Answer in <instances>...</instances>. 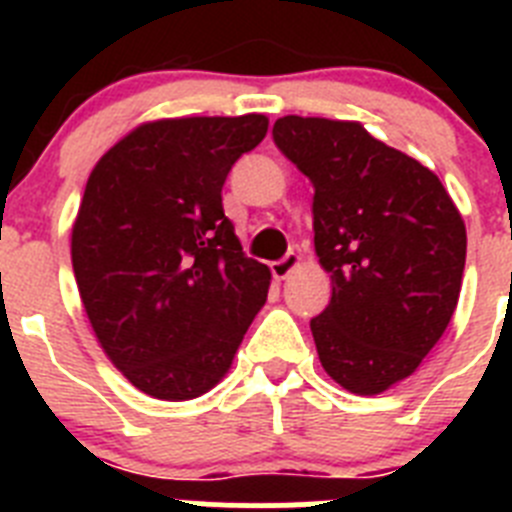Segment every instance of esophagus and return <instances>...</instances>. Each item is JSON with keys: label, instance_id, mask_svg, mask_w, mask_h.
<instances>
[{"label": "esophagus", "instance_id": "obj_1", "mask_svg": "<svg viewBox=\"0 0 512 512\" xmlns=\"http://www.w3.org/2000/svg\"><path fill=\"white\" fill-rule=\"evenodd\" d=\"M297 266H300V256H297V253H287L284 259H279L271 264V274H274V279H279V282H282V279H287L289 274L297 269Z\"/></svg>", "mask_w": 512, "mask_h": 512}]
</instances>
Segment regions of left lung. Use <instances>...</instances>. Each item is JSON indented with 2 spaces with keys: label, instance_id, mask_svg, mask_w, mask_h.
Wrapping results in <instances>:
<instances>
[{
  "label": "left lung",
  "instance_id": "8db88e82",
  "mask_svg": "<svg viewBox=\"0 0 512 512\" xmlns=\"http://www.w3.org/2000/svg\"><path fill=\"white\" fill-rule=\"evenodd\" d=\"M279 151L310 179L312 230L333 295L310 320L325 372L354 395L410 377L449 325L467 228L431 169L359 122L287 115Z\"/></svg>",
  "mask_w": 512,
  "mask_h": 512
}]
</instances>
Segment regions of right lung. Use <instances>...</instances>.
I'll return each mask as SVG.
<instances>
[{
	"mask_svg": "<svg viewBox=\"0 0 512 512\" xmlns=\"http://www.w3.org/2000/svg\"><path fill=\"white\" fill-rule=\"evenodd\" d=\"M266 128L264 115L146 122L89 176L74 277L104 354L146 395L212 390L266 302L269 269L223 210L230 169Z\"/></svg>",
	"mask_w": 512,
	"mask_h": 512,
	"instance_id": "1",
	"label": "right lung"
}]
</instances>
